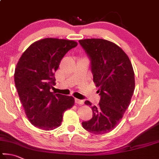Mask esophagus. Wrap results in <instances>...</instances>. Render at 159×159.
Segmentation results:
<instances>
[{"mask_svg": "<svg viewBox=\"0 0 159 159\" xmlns=\"http://www.w3.org/2000/svg\"><path fill=\"white\" fill-rule=\"evenodd\" d=\"M75 102H76L77 104H79V105L84 104V102H83V100H80L79 99H75Z\"/></svg>", "mask_w": 159, "mask_h": 159, "instance_id": "34e87169", "label": "esophagus"}]
</instances>
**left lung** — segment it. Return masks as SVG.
<instances>
[{"label":"left lung","instance_id":"obj_1","mask_svg":"<svg viewBox=\"0 0 159 159\" xmlns=\"http://www.w3.org/2000/svg\"><path fill=\"white\" fill-rule=\"evenodd\" d=\"M90 60L93 81L100 95L92 106V117L82 122L85 130L102 135L111 131L123 117L135 89L134 71L127 55L114 43L103 39L79 40ZM86 105L92 106L89 101Z\"/></svg>","mask_w":159,"mask_h":159}]
</instances>
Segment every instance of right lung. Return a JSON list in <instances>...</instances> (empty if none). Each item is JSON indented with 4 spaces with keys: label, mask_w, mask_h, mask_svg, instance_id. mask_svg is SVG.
Wrapping results in <instances>:
<instances>
[{
    "label": "right lung",
    "mask_w": 159,
    "mask_h": 159,
    "mask_svg": "<svg viewBox=\"0 0 159 159\" xmlns=\"http://www.w3.org/2000/svg\"><path fill=\"white\" fill-rule=\"evenodd\" d=\"M77 42L45 38L32 44L19 60L14 83L30 122L46 131L60 126L64 112L74 104V98L51 92L56 85L55 72L60 61Z\"/></svg>",
    "instance_id": "right-lung-1"
}]
</instances>
